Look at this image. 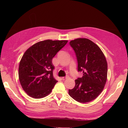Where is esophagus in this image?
<instances>
[{
    "instance_id": "obj_1",
    "label": "esophagus",
    "mask_w": 128,
    "mask_h": 128,
    "mask_svg": "<svg viewBox=\"0 0 128 128\" xmlns=\"http://www.w3.org/2000/svg\"><path fill=\"white\" fill-rule=\"evenodd\" d=\"M68 78V76H66V77H62V80H66V79H67Z\"/></svg>"
}]
</instances>
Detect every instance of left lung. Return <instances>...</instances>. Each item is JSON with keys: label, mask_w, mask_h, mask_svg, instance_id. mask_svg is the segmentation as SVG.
<instances>
[{"label": "left lung", "mask_w": 128, "mask_h": 128, "mask_svg": "<svg viewBox=\"0 0 128 128\" xmlns=\"http://www.w3.org/2000/svg\"><path fill=\"white\" fill-rule=\"evenodd\" d=\"M69 44L75 52L78 71L83 76L76 80L75 86L69 94L76 101L86 103L101 94L107 78V62L99 46L87 38H77Z\"/></svg>", "instance_id": "left-lung-1"}]
</instances>
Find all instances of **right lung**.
<instances>
[{"label":"right lung","mask_w":128,"mask_h":128,"mask_svg":"<svg viewBox=\"0 0 128 128\" xmlns=\"http://www.w3.org/2000/svg\"><path fill=\"white\" fill-rule=\"evenodd\" d=\"M68 40L40 41L30 47L23 55L18 67L22 88L31 97L44 98L51 92L58 81L54 78L52 59Z\"/></svg>","instance_id":"right-lung-1"}]
</instances>
